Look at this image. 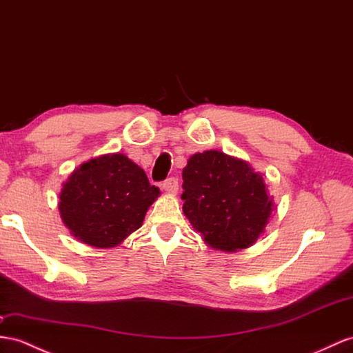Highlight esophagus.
<instances>
[{
  "label": "esophagus",
  "instance_id": "34e87169",
  "mask_svg": "<svg viewBox=\"0 0 353 353\" xmlns=\"http://www.w3.org/2000/svg\"><path fill=\"white\" fill-rule=\"evenodd\" d=\"M162 189L167 191L168 194H174L179 189L177 179L176 177H168L167 180H164V183H162Z\"/></svg>",
  "mask_w": 353,
  "mask_h": 353
}]
</instances>
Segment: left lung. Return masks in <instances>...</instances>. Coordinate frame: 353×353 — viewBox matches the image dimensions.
Instances as JSON below:
<instances>
[{
	"instance_id": "8db88e82",
	"label": "left lung",
	"mask_w": 353,
	"mask_h": 353,
	"mask_svg": "<svg viewBox=\"0 0 353 353\" xmlns=\"http://www.w3.org/2000/svg\"><path fill=\"white\" fill-rule=\"evenodd\" d=\"M182 177L183 213L207 245L234 252L264 232L273 200L246 161L205 150L188 159Z\"/></svg>"
}]
</instances>
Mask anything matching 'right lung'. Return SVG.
Returning a JSON list of instances; mask_svg holds the SVG:
<instances>
[{
    "label": "right lung",
    "mask_w": 353,
    "mask_h": 353,
    "mask_svg": "<svg viewBox=\"0 0 353 353\" xmlns=\"http://www.w3.org/2000/svg\"><path fill=\"white\" fill-rule=\"evenodd\" d=\"M159 189L122 153L90 159L62 185L59 213L73 236L94 248H114L139 230Z\"/></svg>",
    "instance_id": "obj_1"
}]
</instances>
